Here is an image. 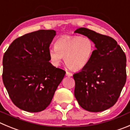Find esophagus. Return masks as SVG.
Masks as SVG:
<instances>
[{"instance_id": "34e87169", "label": "esophagus", "mask_w": 130, "mask_h": 130, "mask_svg": "<svg viewBox=\"0 0 130 130\" xmlns=\"http://www.w3.org/2000/svg\"><path fill=\"white\" fill-rule=\"evenodd\" d=\"M66 76H69V77H71V76H72V74L71 73V72H68V71H67V72H66Z\"/></svg>"}]
</instances>
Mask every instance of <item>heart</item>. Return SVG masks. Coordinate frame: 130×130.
<instances>
[{"instance_id":"1","label":"heart","mask_w":130,"mask_h":130,"mask_svg":"<svg viewBox=\"0 0 130 130\" xmlns=\"http://www.w3.org/2000/svg\"><path fill=\"white\" fill-rule=\"evenodd\" d=\"M94 48V42L88 36L64 35L57 40L55 47L49 48L48 56L53 66H59L65 57L69 68L79 70L89 63Z\"/></svg>"}]
</instances>
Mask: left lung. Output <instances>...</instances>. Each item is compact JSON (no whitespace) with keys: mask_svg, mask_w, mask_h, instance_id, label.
I'll use <instances>...</instances> for the list:
<instances>
[{"mask_svg":"<svg viewBox=\"0 0 130 130\" xmlns=\"http://www.w3.org/2000/svg\"><path fill=\"white\" fill-rule=\"evenodd\" d=\"M75 32L88 36L95 43L89 63L74 74V95L88 111L99 112L113 106L126 81V57L113 38L85 27Z\"/></svg>","mask_w":130,"mask_h":130,"instance_id":"8db88e82","label":"left lung"}]
</instances>
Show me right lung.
<instances>
[{
    "label": "right lung",
    "mask_w": 130,
    "mask_h": 130,
    "mask_svg": "<svg viewBox=\"0 0 130 130\" xmlns=\"http://www.w3.org/2000/svg\"><path fill=\"white\" fill-rule=\"evenodd\" d=\"M54 30H39L14 40L3 56L2 80L14 105L29 112L45 110L65 71L49 61Z\"/></svg>",
    "instance_id": "obj_1"
}]
</instances>
